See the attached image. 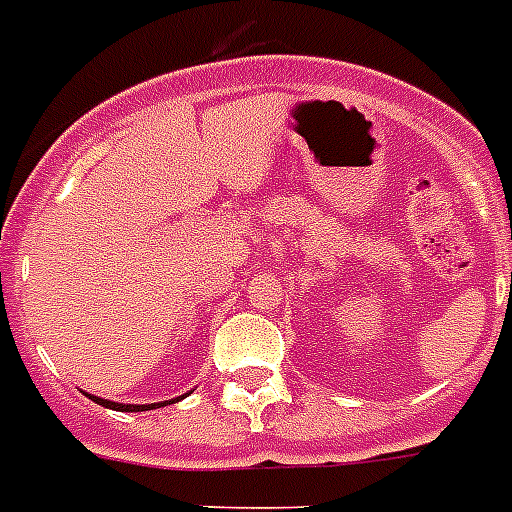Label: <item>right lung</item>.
I'll list each match as a JSON object with an SVG mask.
<instances>
[{"label": "right lung", "instance_id": "add662e5", "mask_svg": "<svg viewBox=\"0 0 512 512\" xmlns=\"http://www.w3.org/2000/svg\"><path fill=\"white\" fill-rule=\"evenodd\" d=\"M87 396H90V393H87ZM90 399L95 401V404H100V406H108V409H116V412H147V409H157V406H165V401L163 404H147V406H139V404H116V401H106V399H98V396H90ZM170 404V401H168ZM173 404H176V399H173Z\"/></svg>", "mask_w": 512, "mask_h": 512}]
</instances>
